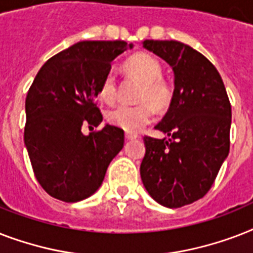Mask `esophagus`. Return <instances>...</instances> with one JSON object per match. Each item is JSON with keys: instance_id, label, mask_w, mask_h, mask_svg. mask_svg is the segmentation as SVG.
<instances>
[{"instance_id": "1", "label": "esophagus", "mask_w": 253, "mask_h": 253, "mask_svg": "<svg viewBox=\"0 0 253 253\" xmlns=\"http://www.w3.org/2000/svg\"><path fill=\"white\" fill-rule=\"evenodd\" d=\"M136 138H138V135L130 134V132H126V134H125V139H126L127 142H128V140H132V139H136Z\"/></svg>"}]
</instances>
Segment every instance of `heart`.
Wrapping results in <instances>:
<instances>
[{
	"label": "heart",
	"instance_id": "obj_1",
	"mask_svg": "<svg viewBox=\"0 0 253 253\" xmlns=\"http://www.w3.org/2000/svg\"><path fill=\"white\" fill-rule=\"evenodd\" d=\"M123 65L127 72L139 77L143 81L138 94L140 102L135 105L121 103L111 107L106 113V119L110 125L127 132H136L142 130L154 118L155 110L152 105L159 109L166 107L170 101L172 91L168 83L163 80V68L160 61L150 53H135L128 57ZM98 95L99 98L106 102H111L115 99L117 80L113 72H107L101 80ZM151 102L153 103L151 104Z\"/></svg>",
	"mask_w": 253,
	"mask_h": 253
}]
</instances>
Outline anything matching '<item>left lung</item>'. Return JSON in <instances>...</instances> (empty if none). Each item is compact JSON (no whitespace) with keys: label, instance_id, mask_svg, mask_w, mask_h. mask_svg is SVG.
Listing matches in <instances>:
<instances>
[{"label":"left lung","instance_id":"1","mask_svg":"<svg viewBox=\"0 0 253 253\" xmlns=\"http://www.w3.org/2000/svg\"><path fill=\"white\" fill-rule=\"evenodd\" d=\"M143 47L172 67L174 90L156 128L169 138L144 136L143 185L170 209L200 200L210 190L230 151L231 103L216 68L190 45L144 41Z\"/></svg>","mask_w":253,"mask_h":253}]
</instances>
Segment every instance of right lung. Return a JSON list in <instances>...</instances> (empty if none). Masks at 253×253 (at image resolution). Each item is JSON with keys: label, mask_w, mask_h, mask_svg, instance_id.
Masks as SVG:
<instances>
[{"label": "right lung", "mask_w": 253, "mask_h": 253, "mask_svg": "<svg viewBox=\"0 0 253 253\" xmlns=\"http://www.w3.org/2000/svg\"><path fill=\"white\" fill-rule=\"evenodd\" d=\"M132 48L125 41H84L45 61L26 97L25 144L34 174L49 196L64 202L90 197L125 144L123 130L97 127L99 83L111 61Z\"/></svg>", "instance_id": "1"}]
</instances>
